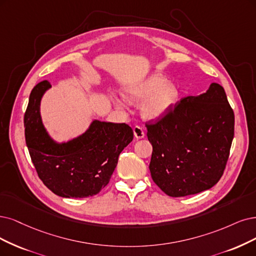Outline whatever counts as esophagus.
I'll return each mask as SVG.
<instances>
[{
  "label": "esophagus",
  "mask_w": 256,
  "mask_h": 256,
  "mask_svg": "<svg viewBox=\"0 0 256 256\" xmlns=\"http://www.w3.org/2000/svg\"><path fill=\"white\" fill-rule=\"evenodd\" d=\"M133 130H134V135H135V137L137 139H141V138L144 137V130H142V128H141V126H136L133 128Z\"/></svg>",
  "instance_id": "obj_1"
}]
</instances>
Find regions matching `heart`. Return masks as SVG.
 Returning <instances> with one entry per match:
<instances>
[{"mask_svg":"<svg viewBox=\"0 0 256 256\" xmlns=\"http://www.w3.org/2000/svg\"><path fill=\"white\" fill-rule=\"evenodd\" d=\"M123 96L130 101H140L148 98L142 104L144 116L156 119L164 116L178 100L179 90L173 83L162 74H154L123 92Z\"/></svg>","mask_w":256,"mask_h":256,"instance_id":"b5f03b06","label":"heart"}]
</instances>
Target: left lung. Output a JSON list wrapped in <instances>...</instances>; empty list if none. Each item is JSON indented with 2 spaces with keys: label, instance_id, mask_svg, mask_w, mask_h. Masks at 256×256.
<instances>
[{
  "label": "left lung",
  "instance_id": "1",
  "mask_svg": "<svg viewBox=\"0 0 256 256\" xmlns=\"http://www.w3.org/2000/svg\"><path fill=\"white\" fill-rule=\"evenodd\" d=\"M146 128L153 146L150 176L166 195L197 194L220 182L234 137V112L220 84L182 98Z\"/></svg>",
  "mask_w": 256,
  "mask_h": 256
}]
</instances>
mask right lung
Wrapping results in <instances>:
<instances>
[{"label":"right lung","mask_w":256,"mask_h":256,"mask_svg":"<svg viewBox=\"0 0 256 256\" xmlns=\"http://www.w3.org/2000/svg\"><path fill=\"white\" fill-rule=\"evenodd\" d=\"M50 88L47 80L36 85L24 115L25 140L38 176L61 197L96 195L110 182L120 153L134 138L133 130L126 123L94 120L80 137L54 142L40 117V100Z\"/></svg>","instance_id":"add662e5"}]
</instances>
